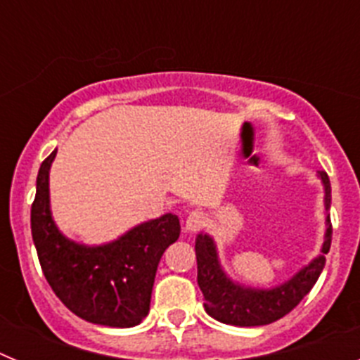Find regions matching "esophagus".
Segmentation results:
<instances>
[{
    "instance_id": "obj_1",
    "label": "esophagus",
    "mask_w": 360,
    "mask_h": 360,
    "mask_svg": "<svg viewBox=\"0 0 360 360\" xmlns=\"http://www.w3.org/2000/svg\"><path fill=\"white\" fill-rule=\"evenodd\" d=\"M205 225V214L202 211H193L189 212L186 219V231L189 232H196Z\"/></svg>"
}]
</instances>
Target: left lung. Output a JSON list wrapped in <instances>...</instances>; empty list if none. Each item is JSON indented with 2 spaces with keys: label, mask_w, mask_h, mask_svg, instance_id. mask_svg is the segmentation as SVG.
<instances>
[{
  "label": "left lung",
  "mask_w": 360,
  "mask_h": 360,
  "mask_svg": "<svg viewBox=\"0 0 360 360\" xmlns=\"http://www.w3.org/2000/svg\"><path fill=\"white\" fill-rule=\"evenodd\" d=\"M317 176L324 186V211H326V232L323 249L307 266L292 276L288 281L274 288H252L234 283L218 259L216 243L209 234L196 236V263H198V287L205 299V311L216 321L234 326H263L287 316L294 310L301 299L311 290L324 269L330 245H332V224H330V189L328 174L319 171Z\"/></svg>",
  "instance_id": "left-lung-1"
}]
</instances>
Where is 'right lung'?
Returning a JSON list of instances; mask_svg holds the SVG:
<instances>
[{
	"instance_id": "right-lung-1",
	"label": "right lung",
	"mask_w": 360,
	"mask_h": 360,
	"mask_svg": "<svg viewBox=\"0 0 360 360\" xmlns=\"http://www.w3.org/2000/svg\"><path fill=\"white\" fill-rule=\"evenodd\" d=\"M52 151L37 173L30 227L43 274L70 311L111 328H131L149 311L157 266L164 250L180 236L176 214L129 229L104 245H82L57 229L50 211Z\"/></svg>"
}]
</instances>
